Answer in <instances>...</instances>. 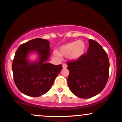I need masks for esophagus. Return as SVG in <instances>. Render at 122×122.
Returning <instances> with one entry per match:
<instances>
[{"mask_svg":"<svg viewBox=\"0 0 122 122\" xmlns=\"http://www.w3.org/2000/svg\"><path fill=\"white\" fill-rule=\"evenodd\" d=\"M62 66H63V69H66V68H67V65H66V64H65V63L63 64Z\"/></svg>","mask_w":122,"mask_h":122,"instance_id":"34e87169","label":"esophagus"}]
</instances>
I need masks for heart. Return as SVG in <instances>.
<instances>
[{
    "mask_svg": "<svg viewBox=\"0 0 122 122\" xmlns=\"http://www.w3.org/2000/svg\"><path fill=\"white\" fill-rule=\"evenodd\" d=\"M86 49V43L80 40L61 46L59 49V52H55L54 55L59 58L61 57V55L65 57L69 56L71 61H77L84 55Z\"/></svg>",
    "mask_w": 122,
    "mask_h": 122,
    "instance_id": "obj_1",
    "label": "heart"
}]
</instances>
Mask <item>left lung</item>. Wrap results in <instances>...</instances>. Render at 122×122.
Masks as SVG:
<instances>
[{
  "mask_svg": "<svg viewBox=\"0 0 122 122\" xmlns=\"http://www.w3.org/2000/svg\"><path fill=\"white\" fill-rule=\"evenodd\" d=\"M87 54L67 63L69 88L76 96L90 98L103 90L109 77V61L105 51L95 41L89 40Z\"/></svg>",
  "mask_w": 122,
  "mask_h": 122,
  "instance_id": "obj_1",
  "label": "left lung"
}]
</instances>
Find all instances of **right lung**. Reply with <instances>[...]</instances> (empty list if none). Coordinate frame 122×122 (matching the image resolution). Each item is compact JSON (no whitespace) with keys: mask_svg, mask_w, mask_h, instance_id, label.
Masks as SVG:
<instances>
[{"mask_svg":"<svg viewBox=\"0 0 122 122\" xmlns=\"http://www.w3.org/2000/svg\"><path fill=\"white\" fill-rule=\"evenodd\" d=\"M50 51L49 41L41 38L30 40L19 47L13 61L12 70L15 84L21 92L38 97L51 88L62 66L48 62ZM32 53L38 56L35 61L29 59Z\"/></svg>","mask_w":122,"mask_h":122,"instance_id":"add662e5","label":"right lung"}]
</instances>
